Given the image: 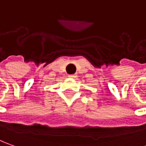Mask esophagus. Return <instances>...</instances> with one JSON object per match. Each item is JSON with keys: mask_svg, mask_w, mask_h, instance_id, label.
<instances>
[{"mask_svg": "<svg viewBox=\"0 0 146 146\" xmlns=\"http://www.w3.org/2000/svg\"><path fill=\"white\" fill-rule=\"evenodd\" d=\"M76 76H77L76 75H69V77H70V78H76Z\"/></svg>", "mask_w": 146, "mask_h": 146, "instance_id": "1", "label": "esophagus"}]
</instances>
